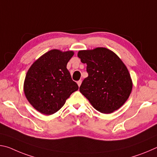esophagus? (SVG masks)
<instances>
[{
	"label": "esophagus",
	"instance_id": "34e87169",
	"mask_svg": "<svg viewBox=\"0 0 157 157\" xmlns=\"http://www.w3.org/2000/svg\"><path fill=\"white\" fill-rule=\"evenodd\" d=\"M77 83H78V86H80V85H81V84H82V80H79V81H78V82H77Z\"/></svg>",
	"mask_w": 157,
	"mask_h": 157
}]
</instances>
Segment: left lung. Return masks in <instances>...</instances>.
<instances>
[{
    "instance_id": "obj_1",
    "label": "left lung",
    "mask_w": 157,
    "mask_h": 157,
    "mask_svg": "<svg viewBox=\"0 0 157 157\" xmlns=\"http://www.w3.org/2000/svg\"><path fill=\"white\" fill-rule=\"evenodd\" d=\"M78 56L86 63L89 75L79 87L97 111L110 113L128 99L132 81L126 66L113 51L106 48L79 50Z\"/></svg>"
}]
</instances>
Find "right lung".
<instances>
[{
  "mask_svg": "<svg viewBox=\"0 0 157 157\" xmlns=\"http://www.w3.org/2000/svg\"><path fill=\"white\" fill-rule=\"evenodd\" d=\"M73 51L54 49L34 62L26 74L25 97L31 105L45 115L56 113L70 95L78 90L66 65L73 56Z\"/></svg>",
  "mask_w": 157,
  "mask_h": 157,
  "instance_id": "obj_1",
  "label": "right lung"
}]
</instances>
